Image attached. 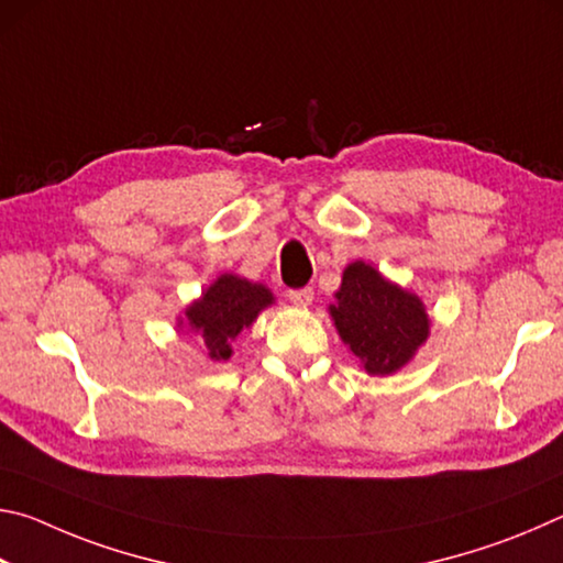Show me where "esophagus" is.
I'll list each match as a JSON object with an SVG mask.
<instances>
[{
    "label": "esophagus",
    "instance_id": "esophagus-1",
    "mask_svg": "<svg viewBox=\"0 0 563 563\" xmlns=\"http://www.w3.org/2000/svg\"><path fill=\"white\" fill-rule=\"evenodd\" d=\"M312 298H316L312 288H300V290L288 292V300L295 305V308H308V305H312Z\"/></svg>",
    "mask_w": 563,
    "mask_h": 563
}]
</instances>
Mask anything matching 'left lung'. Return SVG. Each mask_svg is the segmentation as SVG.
<instances>
[{"instance_id": "left-lung-1", "label": "left lung", "mask_w": 563, "mask_h": 563, "mask_svg": "<svg viewBox=\"0 0 563 563\" xmlns=\"http://www.w3.org/2000/svg\"><path fill=\"white\" fill-rule=\"evenodd\" d=\"M328 312L360 367L375 377L407 367L430 338L432 320L422 298L365 261L350 263L342 271L335 302Z\"/></svg>"}]
</instances>
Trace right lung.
I'll return each mask as SVG.
<instances>
[{"label": "right lung", "instance_id": "add662e5", "mask_svg": "<svg viewBox=\"0 0 563 563\" xmlns=\"http://www.w3.org/2000/svg\"><path fill=\"white\" fill-rule=\"evenodd\" d=\"M271 305H275V295L268 285L241 278L235 273H221L201 292V298L186 305L176 325L196 332L213 362H225L233 355L238 335L251 330L261 312Z\"/></svg>", "mask_w": 563, "mask_h": 563}]
</instances>
